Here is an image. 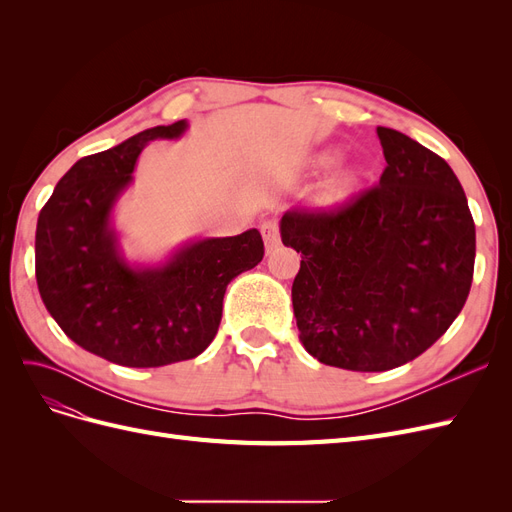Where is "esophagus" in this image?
Segmentation results:
<instances>
[{
  "label": "esophagus",
  "mask_w": 512,
  "mask_h": 512,
  "mask_svg": "<svg viewBox=\"0 0 512 512\" xmlns=\"http://www.w3.org/2000/svg\"><path fill=\"white\" fill-rule=\"evenodd\" d=\"M260 232H262V239H265L267 252H273L275 247L280 245V224H277L275 218H267V220H262Z\"/></svg>",
  "instance_id": "34e87169"
}]
</instances>
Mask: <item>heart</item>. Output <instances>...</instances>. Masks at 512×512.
Here are the masks:
<instances>
[{
	"mask_svg": "<svg viewBox=\"0 0 512 512\" xmlns=\"http://www.w3.org/2000/svg\"><path fill=\"white\" fill-rule=\"evenodd\" d=\"M335 162V153H320L318 156V164L320 166H329V164H333ZM356 183V175H354V170H342V173H339L335 179H333V183H331V188H329V192H331V196H344V194H348L350 190H352V185Z\"/></svg>",
	"mask_w": 512,
	"mask_h": 512,
	"instance_id": "heart-1",
	"label": "heart"
}]
</instances>
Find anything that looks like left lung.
I'll use <instances>...</instances> for the list:
<instances>
[{
	"mask_svg": "<svg viewBox=\"0 0 512 512\" xmlns=\"http://www.w3.org/2000/svg\"><path fill=\"white\" fill-rule=\"evenodd\" d=\"M378 138V185L335 209H290L280 224L303 258L292 282L301 344L350 371L393 369L436 344L474 275L476 230L453 168L397 130Z\"/></svg>",
	"mask_w": 512,
	"mask_h": 512,
	"instance_id": "1",
	"label": "left lung"
}]
</instances>
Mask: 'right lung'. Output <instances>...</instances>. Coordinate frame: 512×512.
I'll return each mask as SVG.
<instances>
[{
	"mask_svg": "<svg viewBox=\"0 0 512 512\" xmlns=\"http://www.w3.org/2000/svg\"><path fill=\"white\" fill-rule=\"evenodd\" d=\"M185 128L183 119L149 128L81 158L38 215L36 282L46 309L74 344L123 367H162L205 352L226 286L265 256L256 228L188 243L158 267H132L121 256L111 211L132 183L138 153Z\"/></svg>",
	"mask_w": 512,
	"mask_h": 512,
	"instance_id": "obj_1",
	"label": "right lung"
}]
</instances>
